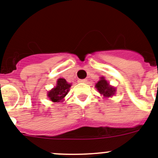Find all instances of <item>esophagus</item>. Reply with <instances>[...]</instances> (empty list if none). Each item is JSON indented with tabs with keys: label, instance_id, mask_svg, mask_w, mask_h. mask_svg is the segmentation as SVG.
Here are the masks:
<instances>
[{
	"label": "esophagus",
	"instance_id": "obj_1",
	"mask_svg": "<svg viewBox=\"0 0 158 158\" xmlns=\"http://www.w3.org/2000/svg\"><path fill=\"white\" fill-rule=\"evenodd\" d=\"M79 82H83V83H84V82H87V79H79Z\"/></svg>",
	"mask_w": 158,
	"mask_h": 158
}]
</instances>
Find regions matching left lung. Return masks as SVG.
<instances>
[{"instance_id":"1","label":"left lung","mask_w":158,"mask_h":158,"mask_svg":"<svg viewBox=\"0 0 158 158\" xmlns=\"http://www.w3.org/2000/svg\"><path fill=\"white\" fill-rule=\"evenodd\" d=\"M95 87L98 89V91L103 95L105 98H110L113 97V95L115 94L116 93V88L113 86H110L109 84V82L105 79L104 77H101L100 80L97 82L95 85Z\"/></svg>"}]
</instances>
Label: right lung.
<instances>
[{"label":"right lung","instance_id":"1","mask_svg":"<svg viewBox=\"0 0 158 158\" xmlns=\"http://www.w3.org/2000/svg\"><path fill=\"white\" fill-rule=\"evenodd\" d=\"M72 85L63 78L57 79L56 86L48 92V98L52 102H64V97L68 94Z\"/></svg>","mask_w":158,"mask_h":158}]
</instances>
